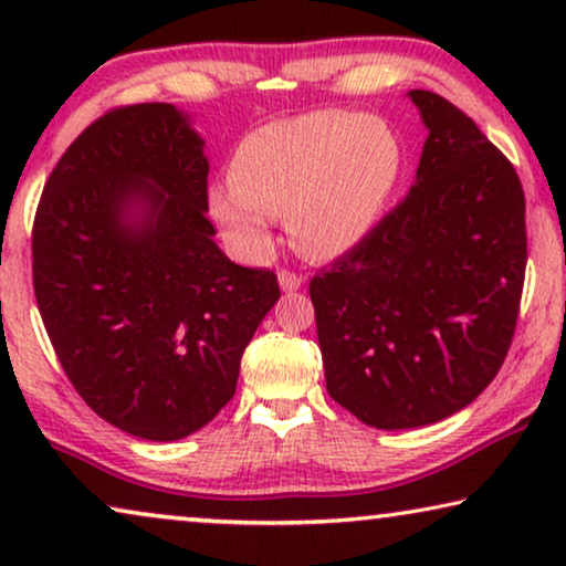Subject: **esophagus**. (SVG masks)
I'll return each mask as SVG.
<instances>
[{
	"mask_svg": "<svg viewBox=\"0 0 566 566\" xmlns=\"http://www.w3.org/2000/svg\"><path fill=\"white\" fill-rule=\"evenodd\" d=\"M277 283H281L283 291H298L301 283H304V277H301L298 273H293V270H281L277 273Z\"/></svg>",
	"mask_w": 566,
	"mask_h": 566,
	"instance_id": "1",
	"label": "esophagus"
}]
</instances>
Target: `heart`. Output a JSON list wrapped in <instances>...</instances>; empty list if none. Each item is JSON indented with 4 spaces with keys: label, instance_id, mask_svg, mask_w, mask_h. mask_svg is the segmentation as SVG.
I'll return each instance as SVG.
<instances>
[{
    "label": "heart",
    "instance_id": "1",
    "mask_svg": "<svg viewBox=\"0 0 566 566\" xmlns=\"http://www.w3.org/2000/svg\"><path fill=\"white\" fill-rule=\"evenodd\" d=\"M401 144L374 115L312 113L254 130L239 146L234 182L211 192V211L250 252L273 242L275 216H289L293 244L335 260L374 234L401 177Z\"/></svg>",
    "mask_w": 566,
    "mask_h": 566
}]
</instances>
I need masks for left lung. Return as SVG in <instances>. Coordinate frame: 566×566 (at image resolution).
Returning a JSON list of instances; mask_svg holds the SVG:
<instances>
[{"instance_id": "8db88e82", "label": "left lung", "mask_w": 566, "mask_h": 566, "mask_svg": "<svg viewBox=\"0 0 566 566\" xmlns=\"http://www.w3.org/2000/svg\"><path fill=\"white\" fill-rule=\"evenodd\" d=\"M409 97L430 130L417 182L308 283L329 397L381 430L446 420L492 384L528 262L510 159L446 97Z\"/></svg>"}]
</instances>
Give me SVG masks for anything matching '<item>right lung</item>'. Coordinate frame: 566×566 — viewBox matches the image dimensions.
Wrapping results in <instances>:
<instances>
[{
    "mask_svg": "<svg viewBox=\"0 0 566 566\" xmlns=\"http://www.w3.org/2000/svg\"><path fill=\"white\" fill-rule=\"evenodd\" d=\"M145 221L130 228L129 206ZM208 159L167 103L113 107L61 154L33 221V289L76 394L115 428L180 440L229 405L254 329L281 298L208 221Z\"/></svg>",
    "mask_w": 566,
    "mask_h": 566,
    "instance_id": "right-lung-1",
    "label": "right lung"
}]
</instances>
